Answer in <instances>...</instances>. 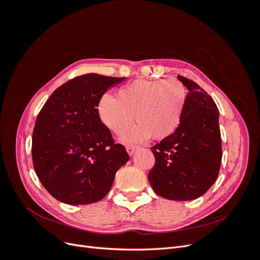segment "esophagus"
Here are the masks:
<instances>
[{
	"instance_id": "1",
	"label": "esophagus",
	"mask_w": 260,
	"mask_h": 260,
	"mask_svg": "<svg viewBox=\"0 0 260 260\" xmlns=\"http://www.w3.org/2000/svg\"><path fill=\"white\" fill-rule=\"evenodd\" d=\"M125 149H127V153L131 156V155H133V153L136 152L137 146H135V145H128L127 147H125Z\"/></svg>"
}]
</instances>
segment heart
Listing matches in <instances>:
<instances>
[{
	"instance_id": "obj_1",
	"label": "heart",
	"mask_w": 260,
	"mask_h": 260,
	"mask_svg": "<svg viewBox=\"0 0 260 260\" xmlns=\"http://www.w3.org/2000/svg\"><path fill=\"white\" fill-rule=\"evenodd\" d=\"M186 102L187 91L177 80L137 79L121 86L118 98L109 93L101 95L98 113L101 121L116 135L127 130L135 118L138 123L121 140L138 143L151 137L164 140L174 135L182 120Z\"/></svg>"
}]
</instances>
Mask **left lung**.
Listing matches in <instances>:
<instances>
[{
    "mask_svg": "<svg viewBox=\"0 0 260 260\" xmlns=\"http://www.w3.org/2000/svg\"><path fill=\"white\" fill-rule=\"evenodd\" d=\"M188 90L186 107L174 135L152 147L154 168L148 181L156 194L171 201H192L215 183L222 149L217 105L201 86L179 76Z\"/></svg>",
    "mask_w": 260,
    "mask_h": 260,
    "instance_id": "1",
    "label": "left lung"
}]
</instances>
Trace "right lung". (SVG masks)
Segmentation results:
<instances>
[{
	"instance_id": "obj_1",
	"label": "right lung",
	"mask_w": 260,
	"mask_h": 260,
	"mask_svg": "<svg viewBox=\"0 0 260 260\" xmlns=\"http://www.w3.org/2000/svg\"><path fill=\"white\" fill-rule=\"evenodd\" d=\"M125 78L86 74L55 90L39 113L32 135L36 174L53 198L68 205L101 201L129 160L101 121V95Z\"/></svg>"
}]
</instances>
